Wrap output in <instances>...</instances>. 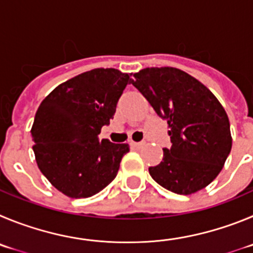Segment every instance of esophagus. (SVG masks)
<instances>
[{"label": "esophagus", "mask_w": 253, "mask_h": 253, "mask_svg": "<svg viewBox=\"0 0 253 253\" xmlns=\"http://www.w3.org/2000/svg\"><path fill=\"white\" fill-rule=\"evenodd\" d=\"M129 145H131L132 147H136V149H138V147L143 146V145H145V142H133V141H131V142H129Z\"/></svg>", "instance_id": "obj_1"}]
</instances>
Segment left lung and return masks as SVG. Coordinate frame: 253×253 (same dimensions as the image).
Here are the masks:
<instances>
[{"mask_svg":"<svg viewBox=\"0 0 253 253\" xmlns=\"http://www.w3.org/2000/svg\"><path fill=\"white\" fill-rule=\"evenodd\" d=\"M131 84L168 121L171 147L149 172L163 188L188 195L214 180L232 149L228 116L214 94L176 68H146Z\"/></svg>","mask_w":253,"mask_h":253,"instance_id":"8db88e82","label":"left lung"}]
</instances>
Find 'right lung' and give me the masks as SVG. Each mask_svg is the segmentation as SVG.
<instances>
[{
    "mask_svg": "<svg viewBox=\"0 0 253 253\" xmlns=\"http://www.w3.org/2000/svg\"><path fill=\"white\" fill-rule=\"evenodd\" d=\"M131 81V74L97 68L58 85L39 106L31 128L36 163L67 197H92L117 175L128 145L98 135Z\"/></svg>",
    "mask_w": 253,
    "mask_h": 253,
    "instance_id": "obj_1",
    "label": "right lung"
}]
</instances>
